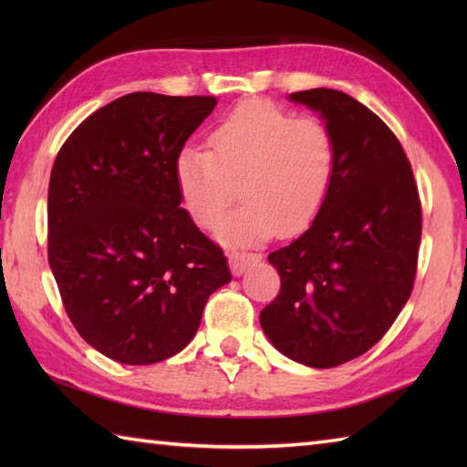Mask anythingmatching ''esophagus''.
<instances>
[{
  "instance_id": "34e87169",
  "label": "esophagus",
  "mask_w": 467,
  "mask_h": 467,
  "mask_svg": "<svg viewBox=\"0 0 467 467\" xmlns=\"http://www.w3.org/2000/svg\"><path fill=\"white\" fill-rule=\"evenodd\" d=\"M261 254L259 253H243V251H233L228 254V263H231V269L234 275H243L251 265L259 263Z\"/></svg>"
}]
</instances>
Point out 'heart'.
Returning a JSON list of instances; mask_svg holds the SVG:
<instances>
[{
    "label": "heart",
    "mask_w": 467,
    "mask_h": 467,
    "mask_svg": "<svg viewBox=\"0 0 467 467\" xmlns=\"http://www.w3.org/2000/svg\"><path fill=\"white\" fill-rule=\"evenodd\" d=\"M211 150L184 146L174 161V182L191 221L211 231L236 196L221 236L251 244L305 233L329 201L339 146L321 118L295 116L269 100L236 106L208 136Z\"/></svg>",
    "instance_id": "1"
}]
</instances>
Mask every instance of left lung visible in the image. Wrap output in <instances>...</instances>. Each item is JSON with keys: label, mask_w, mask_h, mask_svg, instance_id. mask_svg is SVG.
I'll list each match as a JSON object with an SVG mask.
<instances>
[{"label": "left lung", "mask_w": 467, "mask_h": 467, "mask_svg": "<svg viewBox=\"0 0 467 467\" xmlns=\"http://www.w3.org/2000/svg\"><path fill=\"white\" fill-rule=\"evenodd\" d=\"M289 98L321 112L339 166L321 216L269 254L281 291L261 311V327L289 359L329 369L369 351L408 303L421 201L401 142L369 108L329 88Z\"/></svg>", "instance_id": "obj_1"}]
</instances>
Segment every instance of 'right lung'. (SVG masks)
Masks as SVG:
<instances>
[{
  "instance_id": "obj_1",
  "label": "right lung",
  "mask_w": 467,
  "mask_h": 467,
  "mask_svg": "<svg viewBox=\"0 0 467 467\" xmlns=\"http://www.w3.org/2000/svg\"><path fill=\"white\" fill-rule=\"evenodd\" d=\"M214 96L126 94L76 128L47 188V261L64 309L94 349L126 365L191 343L231 281L226 256L181 208L176 154Z\"/></svg>"
}]
</instances>
